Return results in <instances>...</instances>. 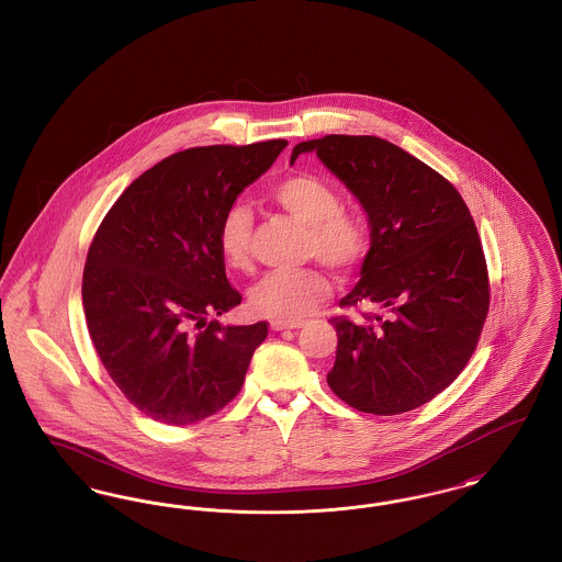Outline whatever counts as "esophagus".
Wrapping results in <instances>:
<instances>
[{"label": "esophagus", "instance_id": "esophagus-1", "mask_svg": "<svg viewBox=\"0 0 562 562\" xmlns=\"http://www.w3.org/2000/svg\"><path fill=\"white\" fill-rule=\"evenodd\" d=\"M305 322L301 321H273L271 322V330H286V328H303Z\"/></svg>", "mask_w": 562, "mask_h": 562}]
</instances>
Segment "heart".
Wrapping results in <instances>:
<instances>
[{"label":"heart","mask_w":562,"mask_h":562,"mask_svg":"<svg viewBox=\"0 0 562 562\" xmlns=\"http://www.w3.org/2000/svg\"><path fill=\"white\" fill-rule=\"evenodd\" d=\"M269 200L303 225L301 255L348 276L364 261L371 236L367 223L341 206V193L326 179L299 172L284 177L269 189ZM255 238V214L246 204H232L221 214L216 241L232 269L250 268ZM330 280L316 266L276 269L250 291V305L273 321H299L330 296Z\"/></svg>","instance_id":"b5f03b06"}]
</instances>
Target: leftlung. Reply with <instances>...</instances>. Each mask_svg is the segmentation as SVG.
<instances>
[{"mask_svg": "<svg viewBox=\"0 0 562 562\" xmlns=\"http://www.w3.org/2000/svg\"><path fill=\"white\" fill-rule=\"evenodd\" d=\"M307 151L371 223L362 278L339 307L376 312L330 318L339 344L326 381L362 413L413 411L453 383L481 339L491 291L474 218L442 175L385 138L326 134L299 143L291 161Z\"/></svg>", "mask_w": 562, "mask_h": 562, "instance_id": "left-lung-1", "label": "left lung"}]
</instances>
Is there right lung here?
I'll return each instance as SVG.
<instances>
[{"label":"right lung","mask_w":562,"mask_h":562,"mask_svg":"<svg viewBox=\"0 0 562 562\" xmlns=\"http://www.w3.org/2000/svg\"><path fill=\"white\" fill-rule=\"evenodd\" d=\"M289 143L211 145L145 170L109 209L81 278L90 339L120 392L147 417L189 426L241 390L268 322L223 326L240 305L216 227Z\"/></svg>","instance_id":"1"}]
</instances>
